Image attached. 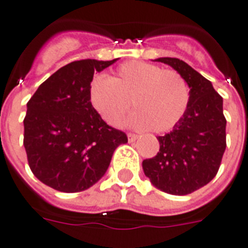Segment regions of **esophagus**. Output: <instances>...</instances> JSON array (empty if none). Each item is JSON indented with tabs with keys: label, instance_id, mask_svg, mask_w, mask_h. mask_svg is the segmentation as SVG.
<instances>
[{
	"label": "esophagus",
	"instance_id": "1",
	"mask_svg": "<svg viewBox=\"0 0 248 248\" xmlns=\"http://www.w3.org/2000/svg\"><path fill=\"white\" fill-rule=\"evenodd\" d=\"M138 139V135L133 134V133H128V140L129 141H135Z\"/></svg>",
	"mask_w": 248,
	"mask_h": 248
}]
</instances>
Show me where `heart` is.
Wrapping results in <instances>:
<instances>
[{"label":"heart","mask_w":248,"mask_h":248,"mask_svg":"<svg viewBox=\"0 0 248 248\" xmlns=\"http://www.w3.org/2000/svg\"><path fill=\"white\" fill-rule=\"evenodd\" d=\"M88 94L95 111L110 125L122 122L132 100L137 111L129 123L156 133L174 128L189 104V89L181 74L135 60L120 65L109 79L94 78Z\"/></svg>","instance_id":"heart-1"}]
</instances>
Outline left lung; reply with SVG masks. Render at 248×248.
<instances>
[{
  "instance_id": "left-lung-1",
  "label": "left lung",
  "mask_w": 248,
  "mask_h": 248,
  "mask_svg": "<svg viewBox=\"0 0 248 248\" xmlns=\"http://www.w3.org/2000/svg\"><path fill=\"white\" fill-rule=\"evenodd\" d=\"M185 78L189 104L181 122L168 134L158 137L159 152L143 160L144 174L158 189L186 196L212 181L226 149L223 99L212 82L187 62L175 58L155 59Z\"/></svg>"
}]
</instances>
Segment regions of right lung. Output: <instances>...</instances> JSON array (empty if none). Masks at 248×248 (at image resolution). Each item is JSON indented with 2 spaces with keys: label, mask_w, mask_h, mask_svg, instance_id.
Segmentation results:
<instances>
[{
  "label": "right lung",
  "mask_w": 248,
  "mask_h": 248,
  "mask_svg": "<svg viewBox=\"0 0 248 248\" xmlns=\"http://www.w3.org/2000/svg\"><path fill=\"white\" fill-rule=\"evenodd\" d=\"M118 59L74 61L42 82L27 103L23 145L39 181L60 192L75 193L105 174L114 150L128 143L89 101V84Z\"/></svg>",
  "instance_id": "right-lung-1"
}]
</instances>
